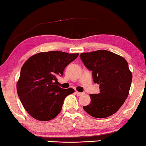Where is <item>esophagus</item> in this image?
Here are the masks:
<instances>
[{"instance_id": "1", "label": "esophagus", "mask_w": 146, "mask_h": 146, "mask_svg": "<svg viewBox=\"0 0 146 146\" xmlns=\"http://www.w3.org/2000/svg\"><path fill=\"white\" fill-rule=\"evenodd\" d=\"M75 93L77 94V96H81V95H83V94H84L83 93H80V92H78V91H76Z\"/></svg>"}]
</instances>
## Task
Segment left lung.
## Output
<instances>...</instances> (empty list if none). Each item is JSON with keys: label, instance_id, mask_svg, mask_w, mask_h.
<instances>
[{"label": "left lung", "instance_id": "1", "mask_svg": "<svg viewBox=\"0 0 146 146\" xmlns=\"http://www.w3.org/2000/svg\"><path fill=\"white\" fill-rule=\"evenodd\" d=\"M81 60L93 71L100 93L90 94L91 102L83 109L97 118H107L117 112L128 97L132 74L124 57L107 50L81 53Z\"/></svg>", "mask_w": 146, "mask_h": 146}]
</instances>
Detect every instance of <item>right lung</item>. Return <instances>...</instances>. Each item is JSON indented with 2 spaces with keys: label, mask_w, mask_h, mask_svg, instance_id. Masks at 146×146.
I'll use <instances>...</instances> for the list:
<instances>
[{
  "label": "right lung",
  "mask_w": 146,
  "mask_h": 146,
  "mask_svg": "<svg viewBox=\"0 0 146 146\" xmlns=\"http://www.w3.org/2000/svg\"><path fill=\"white\" fill-rule=\"evenodd\" d=\"M78 55L57 51L40 52L24 63L16 89L24 109L33 118L48 121L61 112L65 98L75 91L59 87L57 77L63 75L65 67Z\"/></svg>",
  "instance_id": "1"
}]
</instances>
